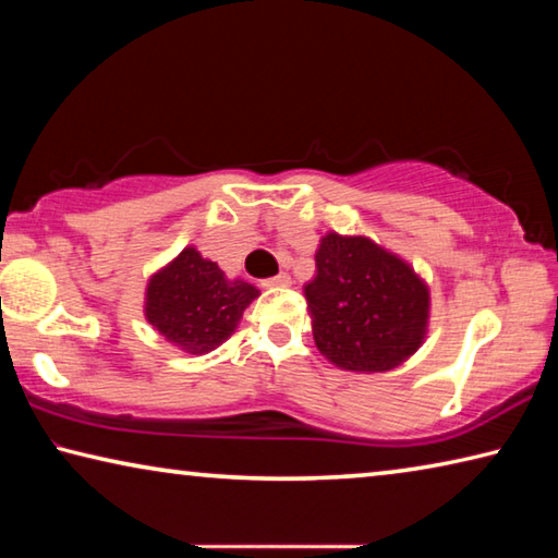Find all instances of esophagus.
Masks as SVG:
<instances>
[{"label":"esophagus","mask_w":558,"mask_h":558,"mask_svg":"<svg viewBox=\"0 0 558 558\" xmlns=\"http://www.w3.org/2000/svg\"><path fill=\"white\" fill-rule=\"evenodd\" d=\"M260 286L263 288H288L290 286V276H288V272H278V276L263 280Z\"/></svg>","instance_id":"obj_1"}]
</instances>
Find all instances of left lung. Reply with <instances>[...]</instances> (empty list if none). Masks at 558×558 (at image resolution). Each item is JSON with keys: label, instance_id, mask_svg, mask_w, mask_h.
Masks as SVG:
<instances>
[{"label": "left lung", "instance_id": "obj_1", "mask_svg": "<svg viewBox=\"0 0 558 558\" xmlns=\"http://www.w3.org/2000/svg\"><path fill=\"white\" fill-rule=\"evenodd\" d=\"M305 286L315 344L339 369L403 364L428 332L430 295L409 263L366 235L327 233Z\"/></svg>", "mask_w": 558, "mask_h": 558}]
</instances>
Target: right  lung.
I'll return each instance as SVG.
<instances>
[{
	"label": "right lung",
	"mask_w": 558,
	"mask_h": 558,
	"mask_svg": "<svg viewBox=\"0 0 558 558\" xmlns=\"http://www.w3.org/2000/svg\"><path fill=\"white\" fill-rule=\"evenodd\" d=\"M256 298L251 282L226 278L214 260L184 248L149 278L145 317L167 342L189 354H206L235 332L243 310Z\"/></svg>",
	"instance_id": "1"
}]
</instances>
